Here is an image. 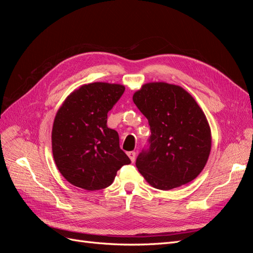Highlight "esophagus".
I'll return each mask as SVG.
<instances>
[{
	"instance_id": "esophagus-1",
	"label": "esophagus",
	"mask_w": 253,
	"mask_h": 253,
	"mask_svg": "<svg viewBox=\"0 0 253 253\" xmlns=\"http://www.w3.org/2000/svg\"><path fill=\"white\" fill-rule=\"evenodd\" d=\"M127 156L131 159V162L134 163L135 162V158H136V153L135 152H127Z\"/></svg>"
}]
</instances>
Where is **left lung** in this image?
Masks as SVG:
<instances>
[{
	"mask_svg": "<svg viewBox=\"0 0 253 253\" xmlns=\"http://www.w3.org/2000/svg\"><path fill=\"white\" fill-rule=\"evenodd\" d=\"M133 101L149 121L148 147L136 167L151 186L171 190L195 179L211 150L210 126L188 91L165 82L147 83Z\"/></svg>",
	"mask_w": 253,
	"mask_h": 253,
	"instance_id": "1",
	"label": "left lung"
}]
</instances>
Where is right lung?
Here are the masks:
<instances>
[{"label": "right lung", "mask_w": 253, "mask_h": 253, "mask_svg": "<svg viewBox=\"0 0 253 253\" xmlns=\"http://www.w3.org/2000/svg\"><path fill=\"white\" fill-rule=\"evenodd\" d=\"M125 89L120 84H86L59 109L51 132L52 155L72 185L88 191L104 189L122 166L131 164L119 147L118 133L106 125L109 111Z\"/></svg>", "instance_id": "add662e5"}]
</instances>
